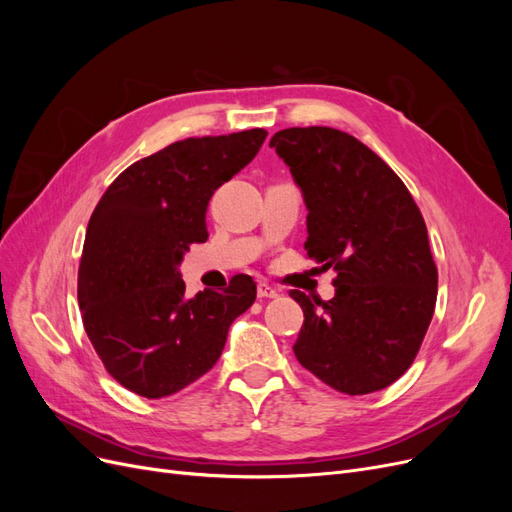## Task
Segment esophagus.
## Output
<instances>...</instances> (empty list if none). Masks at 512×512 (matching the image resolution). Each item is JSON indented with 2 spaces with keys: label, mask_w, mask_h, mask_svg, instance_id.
Returning a JSON list of instances; mask_svg holds the SVG:
<instances>
[{
  "label": "esophagus",
  "mask_w": 512,
  "mask_h": 512,
  "mask_svg": "<svg viewBox=\"0 0 512 512\" xmlns=\"http://www.w3.org/2000/svg\"><path fill=\"white\" fill-rule=\"evenodd\" d=\"M258 297L260 299H275V297H280V292H277L269 284H258Z\"/></svg>",
  "instance_id": "34e87169"
}]
</instances>
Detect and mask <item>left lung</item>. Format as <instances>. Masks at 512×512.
<instances>
[{
  "mask_svg": "<svg viewBox=\"0 0 512 512\" xmlns=\"http://www.w3.org/2000/svg\"><path fill=\"white\" fill-rule=\"evenodd\" d=\"M269 145L303 192L307 258L337 273L331 301L290 290L305 316L294 356L339 393L386 389L414 363L436 309L421 209L393 168L342 130L288 128Z\"/></svg>",
  "mask_w": 512,
  "mask_h": 512,
  "instance_id": "obj_1",
  "label": "left lung"
}]
</instances>
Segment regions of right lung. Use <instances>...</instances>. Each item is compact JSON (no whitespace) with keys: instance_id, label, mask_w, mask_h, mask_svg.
I'll return each mask as SVG.
<instances>
[{"instance_id":"right-lung-1","label":"right lung","mask_w":512,"mask_h":512,"mask_svg":"<svg viewBox=\"0 0 512 512\" xmlns=\"http://www.w3.org/2000/svg\"><path fill=\"white\" fill-rule=\"evenodd\" d=\"M267 138L254 128L185 138L128 166L87 226L79 267L83 327L106 371L128 391L160 399L218 363L232 320L256 301L235 275L222 292L185 297L177 267L205 243L213 192L250 164Z\"/></svg>"}]
</instances>
